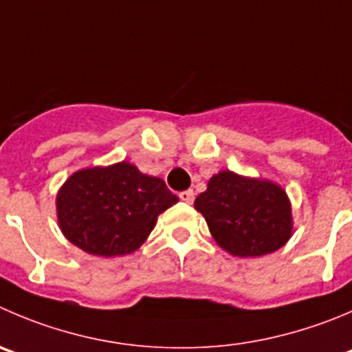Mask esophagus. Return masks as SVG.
<instances>
[{
    "mask_svg": "<svg viewBox=\"0 0 352 352\" xmlns=\"http://www.w3.org/2000/svg\"><path fill=\"white\" fill-rule=\"evenodd\" d=\"M179 199L185 204H192L193 199H195V193H193V190H185V192L179 193Z\"/></svg>",
    "mask_w": 352,
    "mask_h": 352,
    "instance_id": "1",
    "label": "esophagus"
}]
</instances>
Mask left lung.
Instances as JSON below:
<instances>
[{"label":"left lung","instance_id":"obj_1","mask_svg":"<svg viewBox=\"0 0 352 352\" xmlns=\"http://www.w3.org/2000/svg\"><path fill=\"white\" fill-rule=\"evenodd\" d=\"M214 240L239 257H259L278 250L292 235L287 193L278 185L223 170L209 179L195 199Z\"/></svg>","mask_w":352,"mask_h":352}]
</instances>
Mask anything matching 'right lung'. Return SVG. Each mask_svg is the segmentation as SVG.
I'll return each instance as SVG.
<instances>
[{"mask_svg": "<svg viewBox=\"0 0 352 352\" xmlns=\"http://www.w3.org/2000/svg\"><path fill=\"white\" fill-rule=\"evenodd\" d=\"M178 202L160 178L128 162L74 173L56 197L58 224L69 242L93 256L131 254L160 212Z\"/></svg>", "mask_w": 352, "mask_h": 352, "instance_id": "add662e5", "label": "right lung"}]
</instances>
